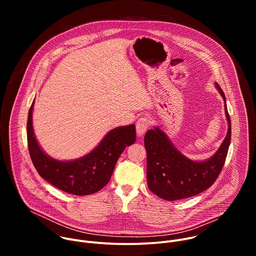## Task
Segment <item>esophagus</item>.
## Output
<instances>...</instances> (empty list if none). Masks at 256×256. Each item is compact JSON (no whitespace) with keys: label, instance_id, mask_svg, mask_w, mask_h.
<instances>
[{"label":"esophagus","instance_id":"1","mask_svg":"<svg viewBox=\"0 0 256 256\" xmlns=\"http://www.w3.org/2000/svg\"><path fill=\"white\" fill-rule=\"evenodd\" d=\"M150 124H151V120L148 118L144 116L138 120L136 126V134L138 136H142L146 132V130L149 128Z\"/></svg>","mask_w":256,"mask_h":256}]
</instances>
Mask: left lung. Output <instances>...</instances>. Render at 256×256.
<instances>
[{
  "mask_svg": "<svg viewBox=\"0 0 256 256\" xmlns=\"http://www.w3.org/2000/svg\"><path fill=\"white\" fill-rule=\"evenodd\" d=\"M224 102L228 132L221 147L206 161H192L182 155L160 128L149 130L144 142L147 151V182L150 190L166 200H177L196 196L212 186L226 161L231 142V120L226 98L218 84Z\"/></svg>",
  "mask_w": 256,
  "mask_h": 256,
  "instance_id": "8db88e82",
  "label": "left lung"
}]
</instances>
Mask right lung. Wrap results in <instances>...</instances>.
Masks as SVG:
<instances>
[{"label":"right lung","instance_id":"add662e5","mask_svg":"<svg viewBox=\"0 0 256 256\" xmlns=\"http://www.w3.org/2000/svg\"><path fill=\"white\" fill-rule=\"evenodd\" d=\"M33 104L27 120V142L31 161L38 174L56 188L75 196L99 192L110 179L118 159L124 150L136 142L134 124L109 132L88 155L72 161L48 157L40 147L32 128Z\"/></svg>","mask_w":256,"mask_h":256}]
</instances>
